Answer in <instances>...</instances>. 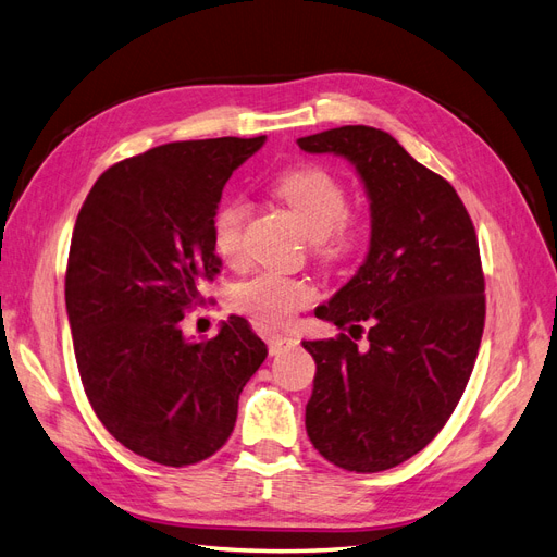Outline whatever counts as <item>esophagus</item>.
<instances>
[{
  "label": "esophagus",
  "mask_w": 557,
  "mask_h": 557,
  "mask_svg": "<svg viewBox=\"0 0 557 557\" xmlns=\"http://www.w3.org/2000/svg\"><path fill=\"white\" fill-rule=\"evenodd\" d=\"M264 339H267V346H269V352H272V356H278V352L295 348L299 344L295 334H283V332H267Z\"/></svg>",
  "instance_id": "esophagus-1"
}]
</instances>
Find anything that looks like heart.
<instances>
[{"mask_svg": "<svg viewBox=\"0 0 557 557\" xmlns=\"http://www.w3.org/2000/svg\"><path fill=\"white\" fill-rule=\"evenodd\" d=\"M274 195L299 218L301 227L315 242L318 256L325 260L344 258L358 246L360 232L350 221L348 193L330 172L320 166H299L276 176ZM248 207L242 199H227L218 207L211 234L213 246L225 262H239L244 256V227ZM315 299V288L307 278H293L274 272H260L230 293L232 307L269 325L290 323L297 311Z\"/></svg>", "mask_w": 557, "mask_h": 557, "instance_id": "obj_1", "label": "heart"}]
</instances>
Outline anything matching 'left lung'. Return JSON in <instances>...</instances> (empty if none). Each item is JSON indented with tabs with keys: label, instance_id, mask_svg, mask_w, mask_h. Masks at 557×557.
Here are the masks:
<instances>
[{
	"label": "left lung",
	"instance_id": "1",
	"mask_svg": "<svg viewBox=\"0 0 557 557\" xmlns=\"http://www.w3.org/2000/svg\"><path fill=\"white\" fill-rule=\"evenodd\" d=\"M297 144L356 166L372 213L364 262L315 309L350 334L301 342L315 360L311 444L372 474L423 450L465 393L485 320L476 232L453 185L383 129L346 125ZM362 324L367 349L355 344Z\"/></svg>",
	"mask_w": 557,
	"mask_h": 557
}]
</instances>
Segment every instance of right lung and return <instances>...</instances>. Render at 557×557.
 <instances>
[{
	"instance_id": "1",
	"label": "right lung",
	"mask_w": 557,
	"mask_h": 557,
	"mask_svg": "<svg viewBox=\"0 0 557 557\" xmlns=\"http://www.w3.org/2000/svg\"><path fill=\"white\" fill-rule=\"evenodd\" d=\"M267 137L176 141L117 162L78 211L64 299L78 374L102 425L164 467L211 458L267 358L244 318L185 339L183 311L221 274L211 223L232 172Z\"/></svg>"
}]
</instances>
